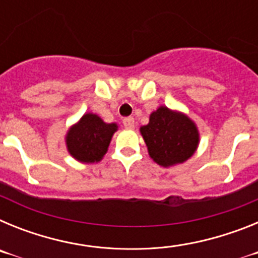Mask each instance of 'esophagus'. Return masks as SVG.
<instances>
[{
	"instance_id": "1",
	"label": "esophagus",
	"mask_w": 258,
	"mask_h": 258,
	"mask_svg": "<svg viewBox=\"0 0 258 258\" xmlns=\"http://www.w3.org/2000/svg\"><path fill=\"white\" fill-rule=\"evenodd\" d=\"M122 124H124V126L126 127V129H133L134 118L133 117H125L124 120H122Z\"/></svg>"
}]
</instances>
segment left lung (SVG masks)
Wrapping results in <instances>:
<instances>
[{
    "label": "left lung",
    "mask_w": 258,
    "mask_h": 258,
    "mask_svg": "<svg viewBox=\"0 0 258 258\" xmlns=\"http://www.w3.org/2000/svg\"><path fill=\"white\" fill-rule=\"evenodd\" d=\"M150 157L164 168L187 161L199 147L197 124L186 113L160 106L140 127Z\"/></svg>",
    "instance_id": "8db88e82"
}]
</instances>
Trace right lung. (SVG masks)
Masks as SVG:
<instances>
[{"mask_svg":"<svg viewBox=\"0 0 258 258\" xmlns=\"http://www.w3.org/2000/svg\"><path fill=\"white\" fill-rule=\"evenodd\" d=\"M116 122H106L97 113L86 112L66 134V147L75 160L84 164L99 163L106 155L113 134L117 132Z\"/></svg>","mask_w":258,"mask_h":258,"instance_id":"add662e5","label":"right lung"}]
</instances>
